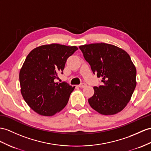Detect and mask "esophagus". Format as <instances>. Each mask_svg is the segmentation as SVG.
Returning <instances> with one entry per match:
<instances>
[{
    "mask_svg": "<svg viewBox=\"0 0 151 151\" xmlns=\"http://www.w3.org/2000/svg\"><path fill=\"white\" fill-rule=\"evenodd\" d=\"M78 86L80 87V88H84V87L86 86V83H81L79 85H78Z\"/></svg>",
    "mask_w": 151,
    "mask_h": 151,
    "instance_id": "esophagus-1",
    "label": "esophagus"
}]
</instances>
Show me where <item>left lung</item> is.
<instances>
[{
	"instance_id": "1",
	"label": "left lung",
	"mask_w": 151,
	"mask_h": 151,
	"mask_svg": "<svg viewBox=\"0 0 151 151\" xmlns=\"http://www.w3.org/2000/svg\"><path fill=\"white\" fill-rule=\"evenodd\" d=\"M102 85L94 86L88 99L90 106L102 115H114L126 107L135 89L137 70L126 51L110 44L91 43L79 47Z\"/></svg>"
}]
</instances>
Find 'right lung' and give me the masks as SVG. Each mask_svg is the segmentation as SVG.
Instances as JSON below:
<instances>
[{
  "label": "right lung",
  "mask_w": 151,
  "mask_h": 151,
  "mask_svg": "<svg viewBox=\"0 0 151 151\" xmlns=\"http://www.w3.org/2000/svg\"><path fill=\"white\" fill-rule=\"evenodd\" d=\"M78 49L52 43L35 48L20 69L21 93L32 110L43 116H52L67 104L74 87L67 82L56 83L63 73L67 59Z\"/></svg>",
  "instance_id": "add662e5"
}]
</instances>
